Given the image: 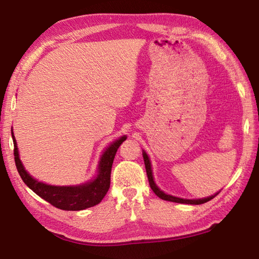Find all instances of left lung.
Segmentation results:
<instances>
[{
    "instance_id": "obj_1",
    "label": "left lung",
    "mask_w": 259,
    "mask_h": 259,
    "mask_svg": "<svg viewBox=\"0 0 259 259\" xmlns=\"http://www.w3.org/2000/svg\"><path fill=\"white\" fill-rule=\"evenodd\" d=\"M143 157H144V162H145V168H146V174H147V178H148V182H150V186L153 190V192L155 193V194L159 196L160 199L162 200H165V201H171V202H176V203H186V204H202L208 202L211 199H213L214 195L209 196V198H204V199H198V200H186V199H181V198H176V196H172V195H168L163 193L162 191L159 190V187L155 185L154 181H153V175H152V169H151V162L150 159H148V156L145 152L143 153Z\"/></svg>"
}]
</instances>
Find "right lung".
Masks as SVG:
<instances>
[{
	"label": "right lung",
	"mask_w": 259,
	"mask_h": 259,
	"mask_svg": "<svg viewBox=\"0 0 259 259\" xmlns=\"http://www.w3.org/2000/svg\"><path fill=\"white\" fill-rule=\"evenodd\" d=\"M11 135L15 145L14 155L16 166L24 183L30 190L54 207L61 210H69V211L94 207L104 199L109 188V184H111V170L114 157H115L117 148L126 138L124 136V137L117 139L105 151L99 163L98 176L94 181L78 186H52L37 182L36 179L29 176L20 162L18 148H17V143L12 131Z\"/></svg>",
	"instance_id": "right-lung-1"
}]
</instances>
